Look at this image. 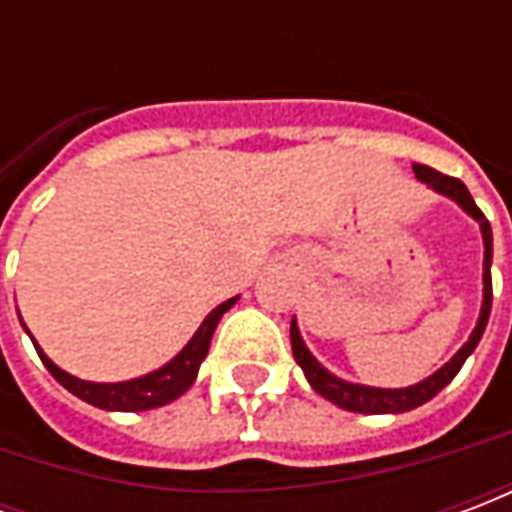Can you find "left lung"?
Wrapping results in <instances>:
<instances>
[{
    "label": "left lung",
    "mask_w": 512,
    "mask_h": 512,
    "mask_svg": "<svg viewBox=\"0 0 512 512\" xmlns=\"http://www.w3.org/2000/svg\"><path fill=\"white\" fill-rule=\"evenodd\" d=\"M414 175H417L422 183H428L430 189L439 191L444 197H450L461 205L463 211L472 216L474 222L480 224V233H483V307H480V318H477V326H474L472 337L461 345V351L452 356L450 362L444 367H439L433 376H428L425 381H419L414 386H403V389H378V386H365V384H351V381H343L334 373H329L326 367L310 354V348L304 345L299 334V326H296V318L290 321V345H293V359L299 362V367L304 370V376L310 381V386L326 400H332L334 406L345 408V411H356V414H403V411H411V408L428 403L430 397H436L450 384L452 378L458 376V370L463 367V362L469 359L480 337H483L485 326H488V315H491V260H494V235H491V224L483 216V211L474 205L472 194L463 186L458 178H450V175H441L436 169L425 167V164H414Z\"/></svg>",
    "instance_id": "left-lung-1"
}]
</instances>
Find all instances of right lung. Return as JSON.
Wrapping results in <instances>:
<instances>
[{
	"mask_svg": "<svg viewBox=\"0 0 512 512\" xmlns=\"http://www.w3.org/2000/svg\"><path fill=\"white\" fill-rule=\"evenodd\" d=\"M235 299H227L224 304H219L216 310L202 321V326L194 332L186 348L180 351L175 359H169L167 365L158 367L153 373H147L142 378H131V381H120V384H95V381H82V378L65 373L60 367L51 362L49 356L40 351V345L32 340L35 351L43 359V365L49 370L51 376L57 378L71 395H76L84 403L90 406L106 408V411H147V408L167 406L172 400H178L197 378V370H200L202 359L208 356V348H211V337L216 332V323L222 321V315L230 307H233ZM24 326V321H21ZM27 329V326H24ZM29 334V332H27ZM32 337V334H29Z\"/></svg>",
	"mask_w": 512,
	"mask_h": 512,
	"instance_id": "obj_1",
	"label": "right lung"
}]
</instances>
